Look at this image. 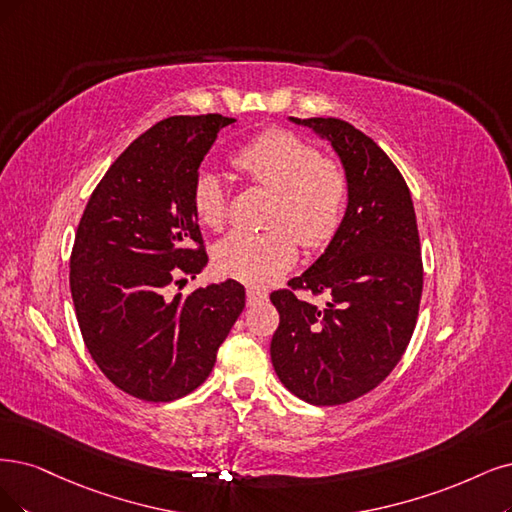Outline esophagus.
Wrapping results in <instances>:
<instances>
[{
    "instance_id": "obj_1",
    "label": "esophagus",
    "mask_w": 512,
    "mask_h": 512,
    "mask_svg": "<svg viewBox=\"0 0 512 512\" xmlns=\"http://www.w3.org/2000/svg\"><path fill=\"white\" fill-rule=\"evenodd\" d=\"M268 299V293L263 291V289H246V301H249V304H257V301H266Z\"/></svg>"
}]
</instances>
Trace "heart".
Listing matches in <instances>:
<instances>
[{"label":"heart","mask_w":512,"mask_h":512,"mask_svg":"<svg viewBox=\"0 0 512 512\" xmlns=\"http://www.w3.org/2000/svg\"><path fill=\"white\" fill-rule=\"evenodd\" d=\"M232 164L276 192L270 232H232L215 249L221 274L268 285L297 261V240L308 249L329 244L342 225L348 177L335 160L289 130H268L240 147ZM192 206L200 223L219 230L225 221L227 192L215 170H200L192 187Z\"/></svg>","instance_id":"heart-1"}]
</instances>
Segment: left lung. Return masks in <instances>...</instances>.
Wrapping results in <instances>:
<instances>
[{"instance_id": "8db88e82", "label": "left lung", "mask_w": 512, "mask_h": 512, "mask_svg": "<svg viewBox=\"0 0 512 512\" xmlns=\"http://www.w3.org/2000/svg\"><path fill=\"white\" fill-rule=\"evenodd\" d=\"M327 141L348 177L342 225L291 289L329 293L318 308L274 291L272 365L289 392L342 405L382 384L407 350L422 297V249L409 187L365 132L335 118H289Z\"/></svg>"}]
</instances>
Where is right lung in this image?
<instances>
[{"label":"right lung","mask_w":512,"mask_h":512,"mask_svg":"<svg viewBox=\"0 0 512 512\" xmlns=\"http://www.w3.org/2000/svg\"><path fill=\"white\" fill-rule=\"evenodd\" d=\"M234 122L208 113L151 126L109 166L80 219L69 285L84 344L107 380L141 401L196 390L244 308V287L230 278L166 295L208 263L192 187Z\"/></svg>","instance_id":"1"}]
</instances>
